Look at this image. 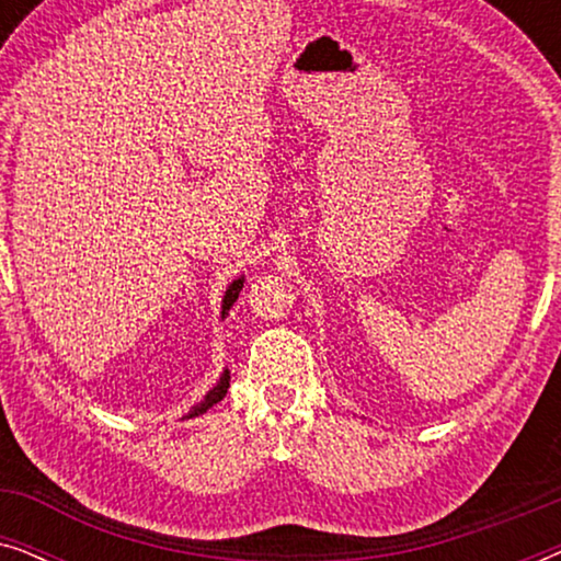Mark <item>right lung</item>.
Segmentation results:
<instances>
[{"mask_svg":"<svg viewBox=\"0 0 561 561\" xmlns=\"http://www.w3.org/2000/svg\"><path fill=\"white\" fill-rule=\"evenodd\" d=\"M242 286H244V275H240V278H234V280L227 286L225 298H221V319H227V313H229V309H232V306H234V301H237V296H240ZM227 388H229V370H225V373L219 375L217 386H214V388L209 390V393H206L196 405H191V411H188L183 419H196V416H202V413L209 411L214 403H219L221 398L227 396Z\"/></svg>","mask_w":561,"mask_h":561,"instance_id":"1","label":"right lung"}]
</instances>
